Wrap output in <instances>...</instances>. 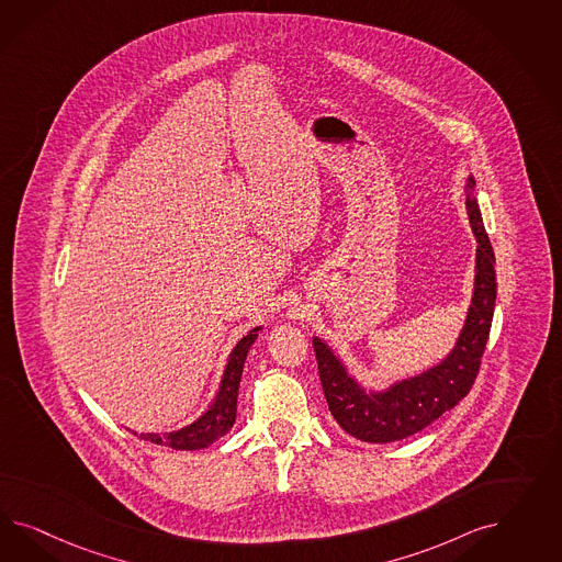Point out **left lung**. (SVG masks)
Instances as JSON below:
<instances>
[{"instance_id":"1","label":"left lung","mask_w":562,"mask_h":562,"mask_svg":"<svg viewBox=\"0 0 562 562\" xmlns=\"http://www.w3.org/2000/svg\"><path fill=\"white\" fill-rule=\"evenodd\" d=\"M476 181L470 177L465 207L477 240L474 296L460 338L449 357L425 373L393 383L385 392L367 393L346 373V367L331 348L319 338H313L329 412L348 435L360 441L406 439L435 423L447 409L456 408L476 381L493 324L496 273L493 245L484 231L476 198L472 195Z\"/></svg>"}]
</instances>
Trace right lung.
I'll list each match as a JSON object with an SVG mask.
<instances>
[{
    "instance_id": "add662e5",
    "label": "right lung",
    "mask_w": 562,
    "mask_h": 562,
    "mask_svg": "<svg viewBox=\"0 0 562 562\" xmlns=\"http://www.w3.org/2000/svg\"><path fill=\"white\" fill-rule=\"evenodd\" d=\"M259 329L261 327L251 329L231 352L226 369L222 374L218 395H216L214 404L207 408L204 416H200L195 423L183 426L175 432H165V435L142 432L139 439L156 442V445H167V447L181 449V451H193V449H204L207 445H212V442L224 437L233 428L235 418H237L238 383H240V374H243V367H245V358H247L251 344L256 341Z\"/></svg>"
}]
</instances>
